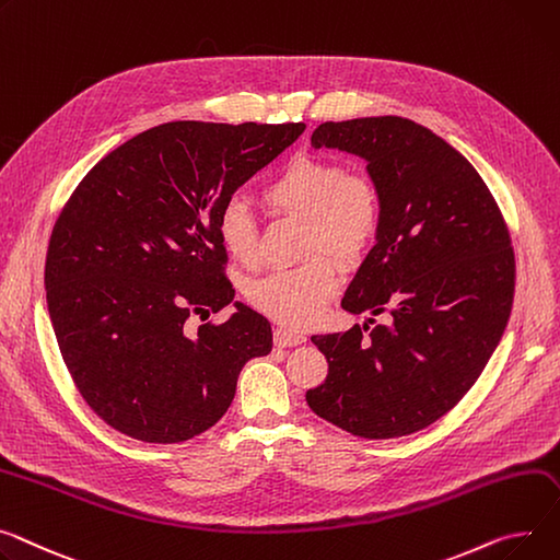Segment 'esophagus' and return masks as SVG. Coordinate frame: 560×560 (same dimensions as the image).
<instances>
[{
	"instance_id": "34e87169",
	"label": "esophagus",
	"mask_w": 560,
	"mask_h": 560,
	"mask_svg": "<svg viewBox=\"0 0 560 560\" xmlns=\"http://www.w3.org/2000/svg\"><path fill=\"white\" fill-rule=\"evenodd\" d=\"M306 342V335L300 330H292V328H275V345L285 349V347H300Z\"/></svg>"
}]
</instances>
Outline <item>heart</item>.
I'll return each mask as SVG.
<instances>
[{
    "mask_svg": "<svg viewBox=\"0 0 560 560\" xmlns=\"http://www.w3.org/2000/svg\"><path fill=\"white\" fill-rule=\"evenodd\" d=\"M272 213L306 220L304 252H326L349 266L364 254L381 228V194L366 175H347V168L324 158H294L264 189ZM215 236L234 260L254 266L258 260V225L238 198L220 207ZM338 272L324 256L296 268L275 270L249 283V304L285 326H308L338 290Z\"/></svg>",
    "mask_w": 560,
    "mask_h": 560,
    "instance_id": "1",
    "label": "heart"
}]
</instances>
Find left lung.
Segmentation results:
<instances>
[{"instance_id":"obj_1","label":"left lung","mask_w":560,"mask_h":560,"mask_svg":"<svg viewBox=\"0 0 560 560\" xmlns=\"http://www.w3.org/2000/svg\"><path fill=\"white\" fill-rule=\"evenodd\" d=\"M311 145L364 160L381 194L376 245L342 308L389 324L313 335L328 376L306 400L355 436L419 432L475 385L506 328L515 264L502 213L472 164L409 119L326 121Z\"/></svg>"}]
</instances>
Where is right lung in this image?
<instances>
[{
    "label": "right lung",
    "instance_id": "obj_1",
    "mask_svg": "<svg viewBox=\"0 0 560 560\" xmlns=\"http://www.w3.org/2000/svg\"><path fill=\"white\" fill-rule=\"evenodd\" d=\"M304 128L162 124L71 194L49 241L47 306L73 383L107 425L145 443L194 439L228 412L245 362L272 351L270 322L241 302L198 334L185 319L234 301L218 211Z\"/></svg>",
    "mask_w": 560,
    "mask_h": 560
}]
</instances>
